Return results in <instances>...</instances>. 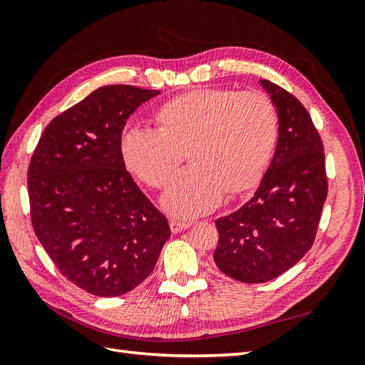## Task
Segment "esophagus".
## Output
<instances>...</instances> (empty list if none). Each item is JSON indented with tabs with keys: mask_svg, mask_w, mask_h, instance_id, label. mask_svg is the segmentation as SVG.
<instances>
[{
	"mask_svg": "<svg viewBox=\"0 0 365 365\" xmlns=\"http://www.w3.org/2000/svg\"><path fill=\"white\" fill-rule=\"evenodd\" d=\"M192 225L190 220H176V219H172L170 220V230L172 233H180V231L189 228Z\"/></svg>",
	"mask_w": 365,
	"mask_h": 365,
	"instance_id": "34e87169",
	"label": "esophagus"
}]
</instances>
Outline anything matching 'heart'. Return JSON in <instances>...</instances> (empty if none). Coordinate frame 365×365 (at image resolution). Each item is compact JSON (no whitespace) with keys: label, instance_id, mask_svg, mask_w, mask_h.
Wrapping results in <instances>:
<instances>
[{"label":"heart","instance_id":"1","mask_svg":"<svg viewBox=\"0 0 365 365\" xmlns=\"http://www.w3.org/2000/svg\"><path fill=\"white\" fill-rule=\"evenodd\" d=\"M160 129L130 126L121 134L126 168L150 187H165L161 202L180 217L204 215L227 193L256 187L268 169L279 140V117L271 98L260 91L200 88L160 106Z\"/></svg>","mask_w":365,"mask_h":365}]
</instances>
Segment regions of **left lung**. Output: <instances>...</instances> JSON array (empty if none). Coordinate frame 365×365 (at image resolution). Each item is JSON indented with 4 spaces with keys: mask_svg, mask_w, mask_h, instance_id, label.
Wrapping results in <instances>:
<instances>
[{
    "mask_svg": "<svg viewBox=\"0 0 365 365\" xmlns=\"http://www.w3.org/2000/svg\"><path fill=\"white\" fill-rule=\"evenodd\" d=\"M279 117L269 168L251 200L216 220V267L244 283H264L311 250L327 196L324 149L312 118L297 98L260 81Z\"/></svg>",
    "mask_w": 365,
    "mask_h": 365,
    "instance_id": "obj_1",
    "label": "left lung"
}]
</instances>
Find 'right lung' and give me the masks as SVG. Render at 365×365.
<instances>
[{"label": "right lung", "mask_w": 365, "mask_h": 365, "mask_svg": "<svg viewBox=\"0 0 365 365\" xmlns=\"http://www.w3.org/2000/svg\"><path fill=\"white\" fill-rule=\"evenodd\" d=\"M132 85L97 88L43 129L29 165L33 230L77 288L129 292L149 277L170 228L125 168L121 130L158 96Z\"/></svg>", "instance_id": "1"}]
</instances>
